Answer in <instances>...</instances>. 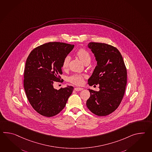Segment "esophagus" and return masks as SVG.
<instances>
[{"label":"esophagus","mask_w":152,"mask_h":152,"mask_svg":"<svg viewBox=\"0 0 152 152\" xmlns=\"http://www.w3.org/2000/svg\"><path fill=\"white\" fill-rule=\"evenodd\" d=\"M75 91H82L83 89V88H79V87H76V88H74Z\"/></svg>","instance_id":"obj_1"}]
</instances>
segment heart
<instances>
[{"mask_svg":"<svg viewBox=\"0 0 152 152\" xmlns=\"http://www.w3.org/2000/svg\"><path fill=\"white\" fill-rule=\"evenodd\" d=\"M76 54L78 57L84 64L89 63L91 61V56L90 53L84 48H81L77 52ZM71 58L69 56H65L62 63V68L63 69H66L68 68L69 65ZM84 77L83 75L80 74H75L72 75L69 77V81L71 83L75 85L80 86L83 83Z\"/></svg>","mask_w":152,"mask_h":152,"instance_id":"b5f03b06","label":"heart"}]
</instances>
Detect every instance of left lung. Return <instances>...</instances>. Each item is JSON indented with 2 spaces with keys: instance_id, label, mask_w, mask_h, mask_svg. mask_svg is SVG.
Returning a JSON list of instances; mask_svg holds the SVG:
<instances>
[{
  "instance_id": "obj_1",
  "label": "left lung",
  "mask_w": 152,
  "mask_h": 152,
  "mask_svg": "<svg viewBox=\"0 0 152 152\" xmlns=\"http://www.w3.org/2000/svg\"><path fill=\"white\" fill-rule=\"evenodd\" d=\"M88 46L97 61L88 84H99L100 91L89 89L91 96L86 105L93 113L105 116L115 111L123 99L127 82L126 68L117 48L94 42H89Z\"/></svg>"
}]
</instances>
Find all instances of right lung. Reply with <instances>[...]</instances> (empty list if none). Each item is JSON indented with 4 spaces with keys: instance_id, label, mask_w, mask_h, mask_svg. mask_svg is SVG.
Segmentation results:
<instances>
[{
    "instance_id": "add662e5",
    "label": "right lung",
    "mask_w": 152,
    "mask_h": 152,
    "mask_svg": "<svg viewBox=\"0 0 152 152\" xmlns=\"http://www.w3.org/2000/svg\"><path fill=\"white\" fill-rule=\"evenodd\" d=\"M74 47V45L50 42L35 48L27 58L24 88L29 103L40 115L47 117L57 115L72 94V86L57 90L53 84L61 81L63 61Z\"/></svg>"
}]
</instances>
